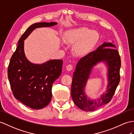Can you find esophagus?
<instances>
[{"label": "esophagus", "instance_id": "obj_1", "mask_svg": "<svg viewBox=\"0 0 134 134\" xmlns=\"http://www.w3.org/2000/svg\"><path fill=\"white\" fill-rule=\"evenodd\" d=\"M66 70L68 71H71V70L73 69V65H71V64L68 65L67 66H66Z\"/></svg>", "mask_w": 134, "mask_h": 134}]
</instances>
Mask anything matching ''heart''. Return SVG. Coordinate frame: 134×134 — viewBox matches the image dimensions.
Here are the masks:
<instances>
[{"instance_id":"heart-1","label":"heart","mask_w":134,"mask_h":134,"mask_svg":"<svg viewBox=\"0 0 134 134\" xmlns=\"http://www.w3.org/2000/svg\"><path fill=\"white\" fill-rule=\"evenodd\" d=\"M99 39V35L86 27L70 29L64 35L65 41L68 44L75 45L74 52L78 56H84L96 47Z\"/></svg>"}]
</instances>
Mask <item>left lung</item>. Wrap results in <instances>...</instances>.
<instances>
[{
    "label": "left lung",
    "mask_w": 134,
    "mask_h": 134,
    "mask_svg": "<svg viewBox=\"0 0 134 134\" xmlns=\"http://www.w3.org/2000/svg\"><path fill=\"white\" fill-rule=\"evenodd\" d=\"M115 45L104 42L95 51L90 52L79 60L73 73L71 95L78 107L85 111H91L108 103L111 100L120 81L121 60ZM100 62H104L108 68V84L105 93L97 101L90 100L84 93V87L92 68Z\"/></svg>",
    "instance_id": "8db88e82"
}]
</instances>
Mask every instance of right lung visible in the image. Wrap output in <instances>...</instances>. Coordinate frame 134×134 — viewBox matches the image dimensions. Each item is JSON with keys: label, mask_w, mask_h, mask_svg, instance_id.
Returning <instances> with one entry per match:
<instances>
[{"label": "right lung", "mask_w": 134, "mask_h": 134, "mask_svg": "<svg viewBox=\"0 0 134 134\" xmlns=\"http://www.w3.org/2000/svg\"><path fill=\"white\" fill-rule=\"evenodd\" d=\"M56 22H41L29 26L19 39L8 67V77L16 99L33 109L47 106L52 98V86L61 74L63 61L51 60L35 64L27 60L24 40L37 28L52 27Z\"/></svg>", "instance_id": "1"}]
</instances>
